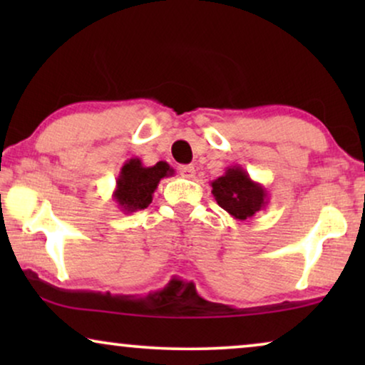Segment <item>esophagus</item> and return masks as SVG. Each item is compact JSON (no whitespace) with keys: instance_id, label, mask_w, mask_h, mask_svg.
I'll return each mask as SVG.
<instances>
[{"instance_id":"1","label":"esophagus","mask_w":365,"mask_h":365,"mask_svg":"<svg viewBox=\"0 0 365 365\" xmlns=\"http://www.w3.org/2000/svg\"><path fill=\"white\" fill-rule=\"evenodd\" d=\"M179 174H181L182 178L191 179L194 178V174H196V169H194V166H191V164H189V166H181L179 168Z\"/></svg>"}]
</instances>
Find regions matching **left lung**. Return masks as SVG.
Wrapping results in <instances>:
<instances>
[{
	"label": "left lung",
	"instance_id": "obj_1",
	"mask_svg": "<svg viewBox=\"0 0 365 365\" xmlns=\"http://www.w3.org/2000/svg\"><path fill=\"white\" fill-rule=\"evenodd\" d=\"M212 196L234 219L246 221L267 206L269 196L262 184L252 181L246 169L229 166L221 178L211 181Z\"/></svg>",
	"mask_w": 365,
	"mask_h": 365
}]
</instances>
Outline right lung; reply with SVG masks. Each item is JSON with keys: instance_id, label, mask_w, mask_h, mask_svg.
Listing matches in <instances>:
<instances>
[{"instance_id": "add662e5", "label": "right lung", "mask_w": 365, "mask_h": 365, "mask_svg": "<svg viewBox=\"0 0 365 365\" xmlns=\"http://www.w3.org/2000/svg\"><path fill=\"white\" fill-rule=\"evenodd\" d=\"M174 174V169L166 161L154 166H144L139 158H131L124 163L116 179L113 197L124 214L141 211L153 202V194L163 178Z\"/></svg>"}]
</instances>
